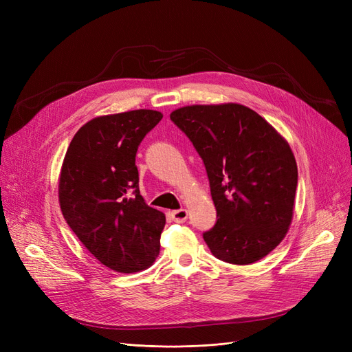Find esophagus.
Returning a JSON list of instances; mask_svg holds the SVG:
<instances>
[{"label": "esophagus", "instance_id": "obj_1", "mask_svg": "<svg viewBox=\"0 0 352 352\" xmlns=\"http://www.w3.org/2000/svg\"><path fill=\"white\" fill-rule=\"evenodd\" d=\"M172 217L177 223H184L188 219V210H185V208L175 210V211H172Z\"/></svg>", "mask_w": 352, "mask_h": 352}]
</instances>
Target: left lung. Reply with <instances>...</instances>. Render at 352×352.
Returning <instances> with one entry per match:
<instances>
[{
    "label": "left lung",
    "instance_id": "1",
    "mask_svg": "<svg viewBox=\"0 0 352 352\" xmlns=\"http://www.w3.org/2000/svg\"><path fill=\"white\" fill-rule=\"evenodd\" d=\"M170 119L194 144L217 210L204 241L216 258L247 265L286 236L294 217L298 168L285 138L236 102L186 105Z\"/></svg>",
    "mask_w": 352,
    "mask_h": 352
}]
</instances>
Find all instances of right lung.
<instances>
[{
  "instance_id": "add662e5",
  "label": "right lung",
  "mask_w": 352,
  "mask_h": 352,
  "mask_svg": "<svg viewBox=\"0 0 352 352\" xmlns=\"http://www.w3.org/2000/svg\"><path fill=\"white\" fill-rule=\"evenodd\" d=\"M162 119L145 109L95 117L73 136L63 160V217L85 248L114 272H141L158 257L166 216L140 194L135 157Z\"/></svg>"
}]
</instances>
